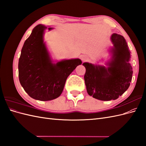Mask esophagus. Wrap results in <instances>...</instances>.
Instances as JSON below:
<instances>
[{
	"instance_id": "1",
	"label": "esophagus",
	"mask_w": 146,
	"mask_h": 146,
	"mask_svg": "<svg viewBox=\"0 0 146 146\" xmlns=\"http://www.w3.org/2000/svg\"><path fill=\"white\" fill-rule=\"evenodd\" d=\"M81 59H82V61H85L88 60V57H87V56H85V55H82L81 56Z\"/></svg>"
}]
</instances>
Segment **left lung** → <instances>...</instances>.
<instances>
[{"label":"left lung","mask_w":146,"mask_h":146,"mask_svg":"<svg viewBox=\"0 0 146 146\" xmlns=\"http://www.w3.org/2000/svg\"><path fill=\"white\" fill-rule=\"evenodd\" d=\"M114 48L112 59L108 68L84 63L86 68L84 76L88 94L100 100H116L129 88L133 70L129 63L130 53L122 36L112 35Z\"/></svg>","instance_id":"left-lung-1"}]
</instances>
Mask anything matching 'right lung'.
Returning <instances> with one entry per match:
<instances>
[{"mask_svg":"<svg viewBox=\"0 0 146 146\" xmlns=\"http://www.w3.org/2000/svg\"><path fill=\"white\" fill-rule=\"evenodd\" d=\"M47 28L39 24L33 29L22 48L18 63L21 85L31 98L41 101L58 98L68 77L82 64L80 59L52 63L43 42L44 31Z\"/></svg>","mask_w":146,"mask_h":146,"instance_id":"1","label":"right lung"}]
</instances>
